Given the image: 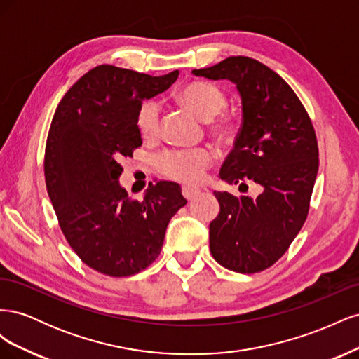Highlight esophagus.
I'll list each match as a JSON object with an SVG mask.
<instances>
[{
    "mask_svg": "<svg viewBox=\"0 0 359 359\" xmlns=\"http://www.w3.org/2000/svg\"><path fill=\"white\" fill-rule=\"evenodd\" d=\"M201 193L199 189H194V187H182V196L186 198L187 201H193L194 198L198 196Z\"/></svg>",
    "mask_w": 359,
    "mask_h": 359,
    "instance_id": "obj_1",
    "label": "esophagus"
}]
</instances>
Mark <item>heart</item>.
<instances>
[{
    "mask_svg": "<svg viewBox=\"0 0 359 359\" xmlns=\"http://www.w3.org/2000/svg\"><path fill=\"white\" fill-rule=\"evenodd\" d=\"M178 99L191 112L210 121L211 132L220 139H231L236 133V119L231 115H219L226 104V95L219 86L210 82H190L180 91ZM136 126L139 135L145 140H154L160 133V104L147 100L140 104ZM214 161L212 151L208 148L169 149L157 157L156 168L161 177L182 184H198Z\"/></svg>",
    "mask_w": 359,
    "mask_h": 359,
    "instance_id": "1",
    "label": "heart"
}]
</instances>
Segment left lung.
I'll list each match as a JSON object with an SVG mask.
<instances>
[{
  "instance_id": "obj_1",
  "label": "left lung",
  "mask_w": 359,
  "mask_h": 359,
  "mask_svg": "<svg viewBox=\"0 0 359 359\" xmlns=\"http://www.w3.org/2000/svg\"><path fill=\"white\" fill-rule=\"evenodd\" d=\"M193 74L236 85L243 123L220 178L260 189L256 199L214 193L220 212L210 224L211 255L235 273H260L287 252L307 219L319 169L316 133L298 95L262 62L229 57Z\"/></svg>"
}]
</instances>
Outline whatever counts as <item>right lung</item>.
Returning a JSON list of instances; mask_svg holds the SVG:
<instances>
[{
    "label": "right lung",
    "mask_w": 359,
    "mask_h": 359,
    "mask_svg": "<svg viewBox=\"0 0 359 359\" xmlns=\"http://www.w3.org/2000/svg\"><path fill=\"white\" fill-rule=\"evenodd\" d=\"M102 64L64 94L45 149V180L58 224L85 265L128 277L158 257L166 227L187 203L175 182L149 186L142 201L118 182L121 160L142 145L136 116L142 100L177 81Z\"/></svg>",
    "instance_id": "1"
}]
</instances>
